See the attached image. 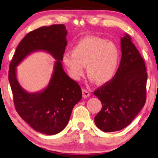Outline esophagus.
<instances>
[{"mask_svg":"<svg viewBox=\"0 0 158 158\" xmlns=\"http://www.w3.org/2000/svg\"><path fill=\"white\" fill-rule=\"evenodd\" d=\"M82 95L84 98H87L90 96V93L88 90H87L86 89H82Z\"/></svg>","mask_w":158,"mask_h":158,"instance_id":"obj_1","label":"esophagus"}]
</instances>
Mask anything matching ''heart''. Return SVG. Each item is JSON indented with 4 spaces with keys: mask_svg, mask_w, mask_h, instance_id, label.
Returning a JSON list of instances; mask_svg holds the SVG:
<instances>
[{
    "mask_svg": "<svg viewBox=\"0 0 158 158\" xmlns=\"http://www.w3.org/2000/svg\"><path fill=\"white\" fill-rule=\"evenodd\" d=\"M119 53L114 43L97 36H88L79 41L72 53L63 55V62L70 77L79 80L84 76V66L92 81L97 84L108 83L118 68Z\"/></svg>",
    "mask_w": 158,
    "mask_h": 158,
    "instance_id": "b5f03b06",
    "label": "heart"
}]
</instances>
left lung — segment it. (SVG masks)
<instances>
[{
  "mask_svg": "<svg viewBox=\"0 0 158 158\" xmlns=\"http://www.w3.org/2000/svg\"><path fill=\"white\" fill-rule=\"evenodd\" d=\"M120 44L122 56L117 73L94 92L102 106L94 122L105 132L119 131L128 126L146 99L147 72L144 60L128 35L121 38Z\"/></svg>",
  "mask_w": 158,
  "mask_h": 158,
  "instance_id": "left-lung-1",
  "label": "left lung"
}]
</instances>
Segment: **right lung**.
Listing matches in <instances>:
<instances>
[{"instance_id":"add662e5","label":"right lung","mask_w":158,"mask_h":158,"mask_svg":"<svg viewBox=\"0 0 158 158\" xmlns=\"http://www.w3.org/2000/svg\"><path fill=\"white\" fill-rule=\"evenodd\" d=\"M67 34L64 24L42 27L30 32L18 45L10 65L9 81L16 110L34 130L48 135L64 129L74 106L82 97L80 86L62 68ZM36 51L48 52L56 61L48 86L39 92L29 93L17 81L16 67L27 55Z\"/></svg>"}]
</instances>
